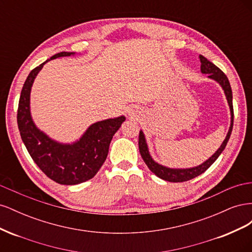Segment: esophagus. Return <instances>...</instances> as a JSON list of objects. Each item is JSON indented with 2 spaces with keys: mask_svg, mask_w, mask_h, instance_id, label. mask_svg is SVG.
Here are the masks:
<instances>
[{
  "mask_svg": "<svg viewBox=\"0 0 252 252\" xmlns=\"http://www.w3.org/2000/svg\"><path fill=\"white\" fill-rule=\"evenodd\" d=\"M135 109L134 108H131V109H129V111H128V116H130V117H134V114H135Z\"/></svg>",
  "mask_w": 252,
  "mask_h": 252,
  "instance_id": "obj_1",
  "label": "esophagus"
}]
</instances>
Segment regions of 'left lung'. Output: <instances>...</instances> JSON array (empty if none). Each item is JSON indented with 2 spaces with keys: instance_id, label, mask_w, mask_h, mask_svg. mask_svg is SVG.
I'll list each match as a JSON object with an SVG mask.
<instances>
[{
  "instance_id": "left-lung-1",
  "label": "left lung",
  "mask_w": 252,
  "mask_h": 252,
  "mask_svg": "<svg viewBox=\"0 0 252 252\" xmlns=\"http://www.w3.org/2000/svg\"><path fill=\"white\" fill-rule=\"evenodd\" d=\"M200 61H201V71L202 73L208 74V78L215 80L218 82L220 87L223 88L224 94L226 95L228 105H229L230 108V116H231V121H230V127L229 130H228V133L226 135L225 140L223 141L222 145H220V148L213 154L208 159H206L204 163H202L199 166L191 167V168H169V167L163 166L161 164L157 163L154 158H151L149 154V149H148V145L146 143V139H145V135L142 130H140V135H139V149H140V154L142 156V158L144 159L145 164L148 166V168L154 172L157 177L159 179H162L164 181H168V182H173V183H179V182H186L191 179H194L197 175L202 174L207 170L209 167L216 162V159L220 157V155L222 154L223 150L225 149L226 145L228 143V140L230 138V134L232 131V127H233V106H232V90L230 83L228 81V78L226 77V74L220 69L219 67H217L215 64L211 63L210 61H208L205 57L200 56Z\"/></svg>"
}]
</instances>
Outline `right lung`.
I'll use <instances>...</instances> for the list:
<instances>
[{
    "label": "right lung",
    "mask_w": 252,
    "mask_h": 252,
    "mask_svg": "<svg viewBox=\"0 0 252 252\" xmlns=\"http://www.w3.org/2000/svg\"><path fill=\"white\" fill-rule=\"evenodd\" d=\"M73 55L57 53L30 71L21 91L17 117L21 138L30 157L49 179L62 185H77L94 177L107 158L113 134L126 120L121 116L96 122L71 144L52 140L35 126L30 113V91L35 77L48 61Z\"/></svg>",
    "instance_id": "obj_1"
}]
</instances>
